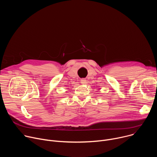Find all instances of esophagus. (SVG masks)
<instances>
[{"mask_svg":"<svg viewBox=\"0 0 157 157\" xmlns=\"http://www.w3.org/2000/svg\"><path fill=\"white\" fill-rule=\"evenodd\" d=\"M86 79H84V78H83V79H81V84H85L86 82Z\"/></svg>","mask_w":157,"mask_h":157,"instance_id":"esophagus-1","label":"esophagus"}]
</instances>
